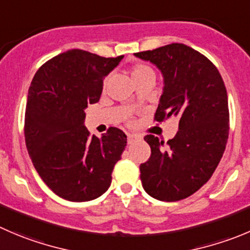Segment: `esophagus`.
<instances>
[{
	"label": "esophagus",
	"mask_w": 250,
	"mask_h": 250,
	"mask_svg": "<svg viewBox=\"0 0 250 250\" xmlns=\"http://www.w3.org/2000/svg\"><path fill=\"white\" fill-rule=\"evenodd\" d=\"M139 139V137L135 134H127V142L128 144H133L134 142H137V140Z\"/></svg>",
	"instance_id": "esophagus-1"
}]
</instances>
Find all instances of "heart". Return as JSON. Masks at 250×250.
<instances>
[{"label": "heart", "instance_id": "1", "mask_svg": "<svg viewBox=\"0 0 250 250\" xmlns=\"http://www.w3.org/2000/svg\"><path fill=\"white\" fill-rule=\"evenodd\" d=\"M149 71H151V69H150L149 67L144 66V64H135V66L132 68L130 74H132V78H134L135 76H139V74L145 73V72H149Z\"/></svg>", "mask_w": 250, "mask_h": 250}]
</instances>
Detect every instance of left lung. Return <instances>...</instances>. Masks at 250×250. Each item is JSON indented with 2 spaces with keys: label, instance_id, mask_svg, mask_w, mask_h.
Wrapping results in <instances>:
<instances>
[{
  "label": "left lung",
  "instance_id": "obj_1",
  "mask_svg": "<svg viewBox=\"0 0 250 250\" xmlns=\"http://www.w3.org/2000/svg\"><path fill=\"white\" fill-rule=\"evenodd\" d=\"M134 55L156 64L164 76L154 120H179L166 145L152 134L144 138L151 155L140 165L143 188L161 202L186 199L211 178L224 155L229 129L226 86L211 61L183 43Z\"/></svg>",
  "mask_w": 250,
  "mask_h": 250
}]
</instances>
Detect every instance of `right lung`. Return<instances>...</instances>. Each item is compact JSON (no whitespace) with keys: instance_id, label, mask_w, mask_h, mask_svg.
Returning a JSON list of instances; mask_svg holds the SVG:
<instances>
[{"instance_id":"right-lung-1","label":"right lung","mask_w":250,"mask_h":250,"mask_svg":"<svg viewBox=\"0 0 250 250\" xmlns=\"http://www.w3.org/2000/svg\"><path fill=\"white\" fill-rule=\"evenodd\" d=\"M122 58L69 50L45 62L31 81L24 120L26 149L46 186L69 202L103 195L127 145L118 128L98 138L84 127V110L100 100L104 78Z\"/></svg>"}]
</instances>
